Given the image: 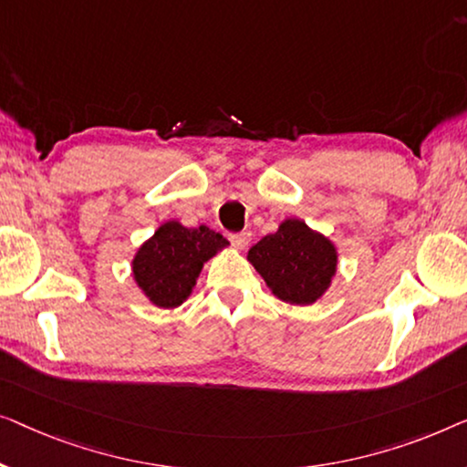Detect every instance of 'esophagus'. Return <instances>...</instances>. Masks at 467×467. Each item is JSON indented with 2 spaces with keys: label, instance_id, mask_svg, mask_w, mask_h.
<instances>
[{
  "label": "esophagus",
  "instance_id": "1",
  "mask_svg": "<svg viewBox=\"0 0 467 467\" xmlns=\"http://www.w3.org/2000/svg\"><path fill=\"white\" fill-rule=\"evenodd\" d=\"M249 239H252V234H249V233L231 234V243H233L236 249H245L249 245Z\"/></svg>",
  "mask_w": 467,
  "mask_h": 467
}]
</instances>
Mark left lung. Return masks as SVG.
<instances>
[{"label":"left lung","mask_w":467,"mask_h":467,"mask_svg":"<svg viewBox=\"0 0 467 467\" xmlns=\"http://www.w3.org/2000/svg\"><path fill=\"white\" fill-rule=\"evenodd\" d=\"M247 262L279 300L308 306L330 290L338 268V249L305 220L285 218L277 233L262 236L252 245Z\"/></svg>","instance_id":"obj_1"}]
</instances>
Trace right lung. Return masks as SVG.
Returning a JSON list of instances; mask_svg holds the SVG:
<instances>
[{
	"label": "right lung",
	"instance_id": "obj_1",
	"mask_svg": "<svg viewBox=\"0 0 467 467\" xmlns=\"http://www.w3.org/2000/svg\"><path fill=\"white\" fill-rule=\"evenodd\" d=\"M228 245L224 236L207 226L162 222L130 260L133 281L154 306L177 308L190 298L205 262Z\"/></svg>",
	"mask_w": 467,
	"mask_h": 467
}]
</instances>
